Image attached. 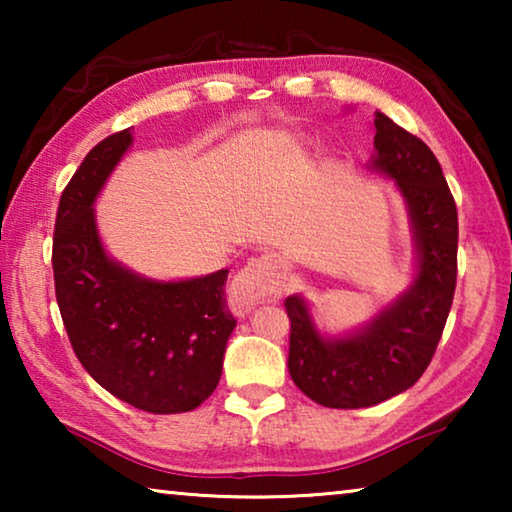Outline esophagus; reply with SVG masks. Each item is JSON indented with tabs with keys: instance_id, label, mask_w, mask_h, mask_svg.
Masks as SVG:
<instances>
[{
	"instance_id": "esophagus-1",
	"label": "esophagus",
	"mask_w": 512,
	"mask_h": 512,
	"mask_svg": "<svg viewBox=\"0 0 512 512\" xmlns=\"http://www.w3.org/2000/svg\"><path fill=\"white\" fill-rule=\"evenodd\" d=\"M287 275V264L275 253L259 255L250 259L244 271L232 280V300L239 309H250L259 302H271L284 282Z\"/></svg>"
}]
</instances>
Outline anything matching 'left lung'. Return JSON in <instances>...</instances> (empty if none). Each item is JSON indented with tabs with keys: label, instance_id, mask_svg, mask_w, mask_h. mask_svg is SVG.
<instances>
[{
	"label": "left lung",
	"instance_id": "8db88e82",
	"mask_svg": "<svg viewBox=\"0 0 512 512\" xmlns=\"http://www.w3.org/2000/svg\"><path fill=\"white\" fill-rule=\"evenodd\" d=\"M375 128L370 169L400 189L418 273L402 296L345 336L320 334L302 296L284 300L291 320L289 375L327 409H363L411 388L438 348L456 289L458 214L436 155L384 112H375Z\"/></svg>",
	"mask_w": 512,
	"mask_h": 512
}]
</instances>
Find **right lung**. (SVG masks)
Wrapping results in <instances>:
<instances>
[{
  "instance_id": "add662e5",
  "label": "right lung",
  "mask_w": 512,
  "mask_h": 512,
  "mask_svg": "<svg viewBox=\"0 0 512 512\" xmlns=\"http://www.w3.org/2000/svg\"><path fill=\"white\" fill-rule=\"evenodd\" d=\"M131 144V128L99 142L60 196L56 300L76 359L97 384L140 411L185 413L221 379L237 325L225 300L228 271L158 282L108 257L92 205Z\"/></svg>"
}]
</instances>
